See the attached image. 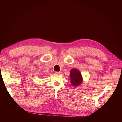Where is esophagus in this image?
<instances>
[{
	"label": "esophagus",
	"instance_id": "1",
	"mask_svg": "<svg viewBox=\"0 0 122 122\" xmlns=\"http://www.w3.org/2000/svg\"><path fill=\"white\" fill-rule=\"evenodd\" d=\"M55 73L56 74L60 75V74H61V72H55Z\"/></svg>",
	"mask_w": 122,
	"mask_h": 122
}]
</instances>
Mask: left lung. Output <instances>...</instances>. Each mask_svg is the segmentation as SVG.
<instances>
[{
	"instance_id": "left-lung-1",
	"label": "left lung",
	"mask_w": 122,
	"mask_h": 122,
	"mask_svg": "<svg viewBox=\"0 0 122 122\" xmlns=\"http://www.w3.org/2000/svg\"><path fill=\"white\" fill-rule=\"evenodd\" d=\"M70 74L71 83L74 86H77L81 84L83 79L79 70L76 69H72L70 71Z\"/></svg>"
}]
</instances>
